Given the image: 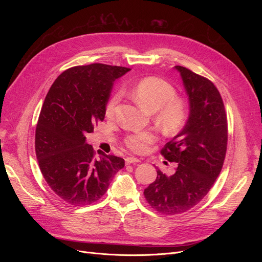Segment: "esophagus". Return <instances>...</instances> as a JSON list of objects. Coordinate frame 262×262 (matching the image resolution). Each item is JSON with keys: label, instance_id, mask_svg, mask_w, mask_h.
Masks as SVG:
<instances>
[{"label": "esophagus", "instance_id": "esophagus-1", "mask_svg": "<svg viewBox=\"0 0 262 262\" xmlns=\"http://www.w3.org/2000/svg\"><path fill=\"white\" fill-rule=\"evenodd\" d=\"M125 161H126V163H127V164H130V163L140 162V159H138V158H135V157H127V158L125 159Z\"/></svg>", "mask_w": 262, "mask_h": 262}]
</instances>
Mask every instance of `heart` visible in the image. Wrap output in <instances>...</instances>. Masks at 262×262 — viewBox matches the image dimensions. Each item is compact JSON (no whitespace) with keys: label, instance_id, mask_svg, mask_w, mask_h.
I'll use <instances>...</instances> for the list:
<instances>
[{"label":"heart","instance_id":"heart-1","mask_svg":"<svg viewBox=\"0 0 262 262\" xmlns=\"http://www.w3.org/2000/svg\"><path fill=\"white\" fill-rule=\"evenodd\" d=\"M132 98L154 113V119L158 125L170 135L180 133L189 118V103L183 95L176 94L175 87L168 80L158 76H146L129 88L124 90ZM120 95L115 93L105 105V115L113 119L116 115ZM156 141V135L152 132H137L124 138V144L137 154H144L149 146Z\"/></svg>","mask_w":262,"mask_h":262}]
</instances>
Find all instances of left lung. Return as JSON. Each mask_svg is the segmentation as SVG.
<instances>
[{"label": "left lung", "instance_id": "1", "mask_svg": "<svg viewBox=\"0 0 262 262\" xmlns=\"http://www.w3.org/2000/svg\"><path fill=\"white\" fill-rule=\"evenodd\" d=\"M189 96L186 126L160 150L177 162L173 175L157 170L144 198L156 211L181 214L196 206L209 192L222 170L227 150V116L222 96L213 82L189 69L176 66Z\"/></svg>", "mask_w": 262, "mask_h": 262}]
</instances>
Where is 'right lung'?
Segmentation results:
<instances>
[{
	"mask_svg": "<svg viewBox=\"0 0 262 262\" xmlns=\"http://www.w3.org/2000/svg\"><path fill=\"white\" fill-rule=\"evenodd\" d=\"M129 68L92 63L63 71L51 86L39 115L35 150L39 168L54 193L73 206L99 201L124 159L95 157L87 133L105 118L114 81Z\"/></svg>",
	"mask_w": 262,
	"mask_h": 262,
	"instance_id": "add662e5",
	"label": "right lung"
}]
</instances>
